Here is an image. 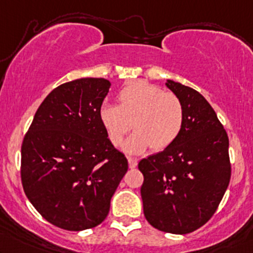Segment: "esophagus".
<instances>
[{"label":"esophagus","mask_w":253,"mask_h":253,"mask_svg":"<svg viewBox=\"0 0 253 253\" xmlns=\"http://www.w3.org/2000/svg\"><path fill=\"white\" fill-rule=\"evenodd\" d=\"M138 165V160L137 158H133V157H128V166L131 169H134L137 167Z\"/></svg>","instance_id":"esophagus-1"}]
</instances>
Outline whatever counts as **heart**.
Masks as SVG:
<instances>
[{"label": "heart", "mask_w": 253, "mask_h": 253, "mask_svg": "<svg viewBox=\"0 0 253 253\" xmlns=\"http://www.w3.org/2000/svg\"><path fill=\"white\" fill-rule=\"evenodd\" d=\"M116 99L118 107L103 104L98 113L113 145H120L132 124L135 132L124 144L128 154H143L151 146L155 151H162L179 137L184 126V107L174 93L137 82L125 86Z\"/></svg>", "instance_id": "heart-1"}]
</instances>
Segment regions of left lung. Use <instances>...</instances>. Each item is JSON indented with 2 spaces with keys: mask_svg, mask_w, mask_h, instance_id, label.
I'll return each mask as SVG.
<instances>
[{
  "mask_svg": "<svg viewBox=\"0 0 253 253\" xmlns=\"http://www.w3.org/2000/svg\"><path fill=\"white\" fill-rule=\"evenodd\" d=\"M184 107L176 140L140 161L144 215L166 233L187 234L215 213L230 180L229 140L215 110L198 91L167 80Z\"/></svg>",
  "mask_w": 253,
  "mask_h": 253,
  "instance_id": "obj_1",
  "label": "left lung"
}]
</instances>
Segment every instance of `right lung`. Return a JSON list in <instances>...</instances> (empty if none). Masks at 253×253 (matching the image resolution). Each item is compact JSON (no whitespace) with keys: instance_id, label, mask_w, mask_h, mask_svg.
I'll use <instances>...</instances> for the list:
<instances>
[{"instance_id":"add662e5","label":"right lung","mask_w":253,"mask_h":253,"mask_svg":"<svg viewBox=\"0 0 253 253\" xmlns=\"http://www.w3.org/2000/svg\"><path fill=\"white\" fill-rule=\"evenodd\" d=\"M103 78H82L45 97L21 145V182L38 212L54 226H98L128 169L99 120L109 92Z\"/></svg>"}]
</instances>
